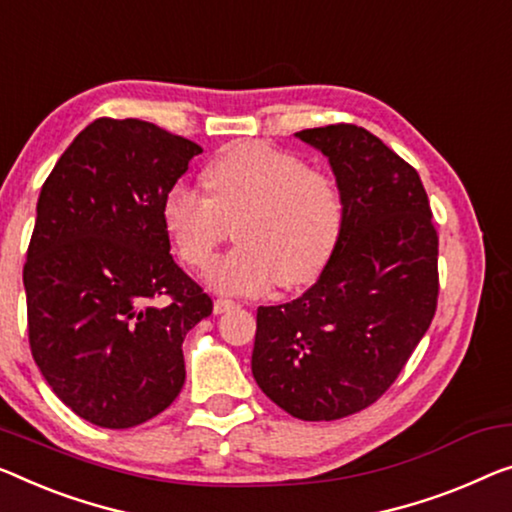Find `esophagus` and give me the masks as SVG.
I'll return each instance as SVG.
<instances>
[{"mask_svg":"<svg viewBox=\"0 0 512 512\" xmlns=\"http://www.w3.org/2000/svg\"><path fill=\"white\" fill-rule=\"evenodd\" d=\"M232 308H236V303L230 301V299H216V301H213V312H216V315H223V312L232 310Z\"/></svg>","mask_w":512,"mask_h":512,"instance_id":"34e87169","label":"esophagus"}]
</instances>
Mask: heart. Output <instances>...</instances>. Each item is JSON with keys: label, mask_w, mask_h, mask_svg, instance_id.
<instances>
[{"label": "heart", "mask_w": 512, "mask_h": 512, "mask_svg": "<svg viewBox=\"0 0 512 512\" xmlns=\"http://www.w3.org/2000/svg\"><path fill=\"white\" fill-rule=\"evenodd\" d=\"M204 179L209 195L186 181L170 186L163 225L183 262L204 271L236 223L239 246L207 273L213 289L257 294L276 280L282 287L308 285L324 271L347 220L338 179L266 142L234 144Z\"/></svg>", "instance_id": "heart-1"}]
</instances>
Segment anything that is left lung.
<instances>
[{
    "instance_id": "obj_1",
    "label": "left lung",
    "mask_w": 512,
    "mask_h": 512,
    "mask_svg": "<svg viewBox=\"0 0 512 512\" xmlns=\"http://www.w3.org/2000/svg\"><path fill=\"white\" fill-rule=\"evenodd\" d=\"M329 156L347 202L340 243L299 299L259 305L257 386L301 421L375 404L430 329L439 234L418 172L356 124L296 133Z\"/></svg>"
}]
</instances>
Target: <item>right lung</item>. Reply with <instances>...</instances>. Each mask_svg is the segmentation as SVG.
Segmentation results:
<instances>
[{
	"label": "right lung",
	"instance_id": "obj_1",
	"mask_svg": "<svg viewBox=\"0 0 512 512\" xmlns=\"http://www.w3.org/2000/svg\"><path fill=\"white\" fill-rule=\"evenodd\" d=\"M202 149L140 119L101 117L45 179L22 269L32 356L57 398L126 430L177 398L183 338L213 301L179 269L163 197Z\"/></svg>",
	"mask_w": 512,
	"mask_h": 512
}]
</instances>
